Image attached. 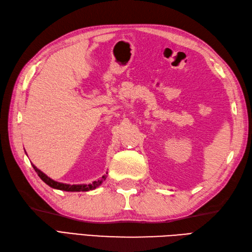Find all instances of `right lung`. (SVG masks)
<instances>
[{
    "label": "right lung",
    "instance_id": "1",
    "mask_svg": "<svg viewBox=\"0 0 252 252\" xmlns=\"http://www.w3.org/2000/svg\"><path fill=\"white\" fill-rule=\"evenodd\" d=\"M32 165H33V164H32ZM33 167H34L35 171L37 172V175L39 176V178L42 180L44 183L48 184L49 186H51L52 189H61V190H64V191H88V190H93V189L98 188V186H100L102 184V182L106 179V176H103L100 180H98V181H94L93 183H90V184L70 185V184L56 182V181H54V180L50 179L47 175H44V173L38 169L35 165H33Z\"/></svg>",
    "mask_w": 252,
    "mask_h": 252
}]
</instances>
